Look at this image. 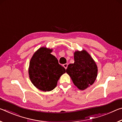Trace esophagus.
Returning a JSON list of instances; mask_svg holds the SVG:
<instances>
[{
  "label": "esophagus",
  "instance_id": "34e87169",
  "mask_svg": "<svg viewBox=\"0 0 122 122\" xmlns=\"http://www.w3.org/2000/svg\"><path fill=\"white\" fill-rule=\"evenodd\" d=\"M63 67H65V68L66 69L67 68V67H68V64L67 63H65V64H64L63 65Z\"/></svg>",
  "mask_w": 122,
  "mask_h": 122
}]
</instances>
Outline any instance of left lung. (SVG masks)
<instances>
[{"instance_id":"8db88e82","label":"left lung","mask_w":122,"mask_h":122,"mask_svg":"<svg viewBox=\"0 0 122 122\" xmlns=\"http://www.w3.org/2000/svg\"><path fill=\"white\" fill-rule=\"evenodd\" d=\"M74 63L68 66L67 73L80 90H83L94 83L97 76V66L95 61L86 51L74 52Z\"/></svg>"}]
</instances>
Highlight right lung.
Here are the masks:
<instances>
[{
	"label": "right lung",
	"mask_w": 122,
	"mask_h": 122,
	"mask_svg": "<svg viewBox=\"0 0 122 122\" xmlns=\"http://www.w3.org/2000/svg\"><path fill=\"white\" fill-rule=\"evenodd\" d=\"M52 49L40 47L34 53L30 62L29 77L33 84L43 92H49L57 86V81L66 69L59 65L52 54Z\"/></svg>",
	"instance_id": "obj_1"
}]
</instances>
